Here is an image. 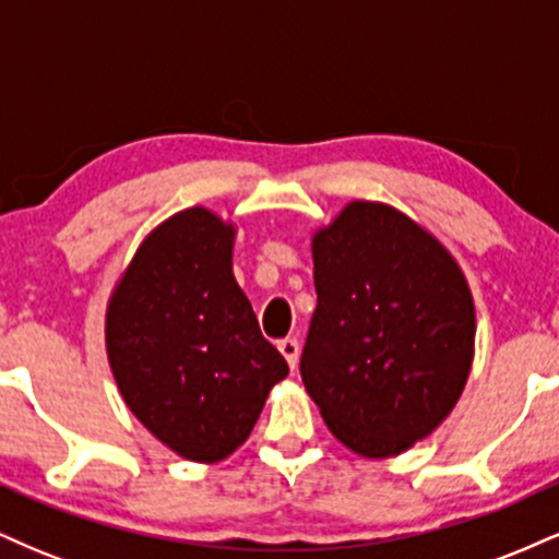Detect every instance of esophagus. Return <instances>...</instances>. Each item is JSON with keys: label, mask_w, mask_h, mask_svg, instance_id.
Returning a JSON list of instances; mask_svg holds the SVG:
<instances>
[{"label": "esophagus", "mask_w": 559, "mask_h": 559, "mask_svg": "<svg viewBox=\"0 0 559 559\" xmlns=\"http://www.w3.org/2000/svg\"><path fill=\"white\" fill-rule=\"evenodd\" d=\"M278 352L286 357L288 368H292V370L297 368V360H299V342H297V338H281Z\"/></svg>", "instance_id": "esophagus-1"}]
</instances>
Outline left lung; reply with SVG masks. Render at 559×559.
Wrapping results in <instances>:
<instances>
[{
	"label": "left lung",
	"mask_w": 559,
	"mask_h": 559,
	"mask_svg": "<svg viewBox=\"0 0 559 559\" xmlns=\"http://www.w3.org/2000/svg\"><path fill=\"white\" fill-rule=\"evenodd\" d=\"M312 265L307 394L352 452H407L447 420L471 376L476 305L463 267L426 226L370 199L312 234Z\"/></svg>",
	"instance_id": "left-lung-1"
}]
</instances>
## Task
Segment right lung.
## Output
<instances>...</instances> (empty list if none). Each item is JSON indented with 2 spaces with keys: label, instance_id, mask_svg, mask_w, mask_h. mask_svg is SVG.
<instances>
[{
  "label": "right lung",
  "instance_id": "add662e5",
  "mask_svg": "<svg viewBox=\"0 0 559 559\" xmlns=\"http://www.w3.org/2000/svg\"><path fill=\"white\" fill-rule=\"evenodd\" d=\"M236 230L202 204L165 217L115 281L105 312L107 360L128 409L202 465L249 439L288 376L236 284Z\"/></svg>",
  "mask_w": 559,
  "mask_h": 559
}]
</instances>
